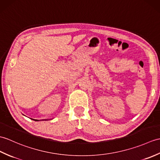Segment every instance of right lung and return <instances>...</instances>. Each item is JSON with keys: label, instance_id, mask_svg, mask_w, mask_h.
<instances>
[{"label": "right lung", "instance_id": "obj_1", "mask_svg": "<svg viewBox=\"0 0 160 160\" xmlns=\"http://www.w3.org/2000/svg\"><path fill=\"white\" fill-rule=\"evenodd\" d=\"M43 120H46V121L47 119H43ZM36 121H38V120H36Z\"/></svg>", "mask_w": 160, "mask_h": 160}]
</instances>
